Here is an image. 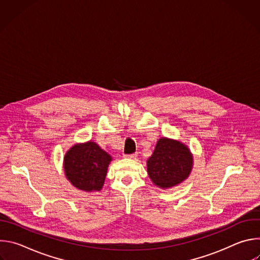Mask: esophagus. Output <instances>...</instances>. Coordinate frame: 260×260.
Instances as JSON below:
<instances>
[{"mask_svg":"<svg viewBox=\"0 0 260 260\" xmlns=\"http://www.w3.org/2000/svg\"><path fill=\"white\" fill-rule=\"evenodd\" d=\"M126 158H131V159H134L138 156V153H133V154H125L124 155Z\"/></svg>","mask_w":260,"mask_h":260,"instance_id":"1","label":"esophagus"}]
</instances>
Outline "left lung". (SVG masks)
<instances>
[{
    "instance_id": "1",
    "label": "left lung",
    "mask_w": 260,
    "mask_h": 260,
    "mask_svg": "<svg viewBox=\"0 0 260 260\" xmlns=\"http://www.w3.org/2000/svg\"><path fill=\"white\" fill-rule=\"evenodd\" d=\"M193 165L188 147L176 140L161 138L147 160V172L156 186L167 189L187 179Z\"/></svg>"
}]
</instances>
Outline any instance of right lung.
Masks as SVG:
<instances>
[{
	"instance_id": "right-lung-1",
	"label": "right lung",
	"mask_w": 260,
	"mask_h": 260,
	"mask_svg": "<svg viewBox=\"0 0 260 260\" xmlns=\"http://www.w3.org/2000/svg\"><path fill=\"white\" fill-rule=\"evenodd\" d=\"M111 160L112 157L94 142L76 144L63 157L64 174L76 188L87 192L100 191Z\"/></svg>"
}]
</instances>
